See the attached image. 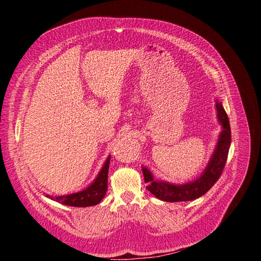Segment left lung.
<instances>
[{
    "instance_id": "8db88e82",
    "label": "left lung",
    "mask_w": 261,
    "mask_h": 261,
    "mask_svg": "<svg viewBox=\"0 0 261 261\" xmlns=\"http://www.w3.org/2000/svg\"><path fill=\"white\" fill-rule=\"evenodd\" d=\"M216 107L218 111V118L221 125H222L223 130L220 134L216 150L211 156L206 170L203 171L198 178L188 181V183L183 185L170 184L167 181L154 180L151 172L143 167L144 179L147 183L146 188L156 198L169 202L194 200L206 194L220 178L225 167L228 149L231 146V127L222 103L217 101Z\"/></svg>"
}]
</instances>
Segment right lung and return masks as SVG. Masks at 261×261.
Instances as JSON below:
<instances>
[{"mask_svg":"<svg viewBox=\"0 0 261 261\" xmlns=\"http://www.w3.org/2000/svg\"><path fill=\"white\" fill-rule=\"evenodd\" d=\"M110 159H111V155L108 156L103 168L101 169L97 178L93 180V183L90 186L85 188L84 191L65 196L52 197L46 195V197L70 207L96 206V204H98L102 199H103V197L106 196V193L108 191V173Z\"/></svg>","mask_w":261,"mask_h":261,"instance_id":"obj_1","label":"right lung"}]
</instances>
